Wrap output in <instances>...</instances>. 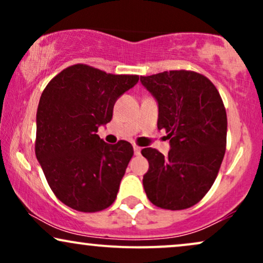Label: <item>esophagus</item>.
Instances as JSON below:
<instances>
[{"label":"esophagus","mask_w":263,"mask_h":263,"mask_svg":"<svg viewBox=\"0 0 263 263\" xmlns=\"http://www.w3.org/2000/svg\"><path fill=\"white\" fill-rule=\"evenodd\" d=\"M141 147H138V146H136V144H135V146H134V151H135V155L136 156H138V155H141Z\"/></svg>","instance_id":"34e87169"}]
</instances>
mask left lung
Instances as JSON below:
<instances>
[{"label":"left lung","mask_w":263,"mask_h":263,"mask_svg":"<svg viewBox=\"0 0 263 263\" xmlns=\"http://www.w3.org/2000/svg\"><path fill=\"white\" fill-rule=\"evenodd\" d=\"M141 83L158 102L157 126L171 144L168 156L151 147L142 149L149 163L144 192L162 209H186L209 192L224 159V104L214 84L195 71H163L141 77Z\"/></svg>","instance_id":"8db88e82"}]
</instances>
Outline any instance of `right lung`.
<instances>
[{"label": "right lung", "instance_id": "1", "mask_svg": "<svg viewBox=\"0 0 263 263\" xmlns=\"http://www.w3.org/2000/svg\"><path fill=\"white\" fill-rule=\"evenodd\" d=\"M138 80V75L77 64L42 92L35 156L55 197L71 209L95 213L116 199L134 148L127 141L108 144L96 132L111 121L115 102Z\"/></svg>", "mask_w": 263, "mask_h": 263}]
</instances>
